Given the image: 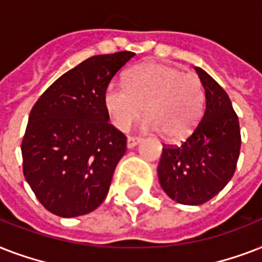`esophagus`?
<instances>
[{
	"instance_id": "34e87169",
	"label": "esophagus",
	"mask_w": 262,
	"mask_h": 262,
	"mask_svg": "<svg viewBox=\"0 0 262 262\" xmlns=\"http://www.w3.org/2000/svg\"><path fill=\"white\" fill-rule=\"evenodd\" d=\"M141 139L140 137H127V141H126V147L130 149V148H135L137 144H140Z\"/></svg>"
}]
</instances>
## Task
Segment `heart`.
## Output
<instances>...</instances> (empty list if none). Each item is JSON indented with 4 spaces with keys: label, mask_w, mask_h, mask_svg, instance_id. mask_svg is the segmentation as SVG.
<instances>
[{
    "label": "heart",
    "mask_w": 262,
    "mask_h": 262,
    "mask_svg": "<svg viewBox=\"0 0 262 262\" xmlns=\"http://www.w3.org/2000/svg\"><path fill=\"white\" fill-rule=\"evenodd\" d=\"M203 84L193 73L164 63H143L126 76V85L107 84L103 103L111 125L126 130L141 111L144 130H162L170 140L185 139L194 130L203 114Z\"/></svg>",
    "instance_id": "b5f03b06"
}]
</instances>
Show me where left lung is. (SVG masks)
Instances as JSON below:
<instances>
[{
	"label": "left lung",
	"mask_w": 262,
	"mask_h": 262,
	"mask_svg": "<svg viewBox=\"0 0 262 262\" xmlns=\"http://www.w3.org/2000/svg\"><path fill=\"white\" fill-rule=\"evenodd\" d=\"M205 111L181 145H164L159 166L160 186L170 199L201 205L215 197L235 172L241 151L238 115L226 91L201 68Z\"/></svg>",
	"instance_id": "1"
}]
</instances>
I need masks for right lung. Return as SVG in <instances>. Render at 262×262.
<instances>
[{"label":"right lung","mask_w":262,"mask_h":262,"mask_svg":"<svg viewBox=\"0 0 262 262\" xmlns=\"http://www.w3.org/2000/svg\"><path fill=\"white\" fill-rule=\"evenodd\" d=\"M132 51L94 55L67 72L32 107L21 141L23 172L36 199L61 217L103 203L126 136L108 123L103 95Z\"/></svg>","instance_id":"obj_1"}]
</instances>
